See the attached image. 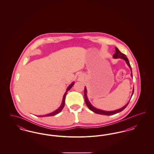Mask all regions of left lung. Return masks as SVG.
Wrapping results in <instances>:
<instances>
[{
	"label": "left lung",
	"instance_id": "8db88e82",
	"mask_svg": "<svg viewBox=\"0 0 154 154\" xmlns=\"http://www.w3.org/2000/svg\"><path fill=\"white\" fill-rule=\"evenodd\" d=\"M115 49H116V52H115V54H114V55H113L114 58H122L124 60H125V62H126V64L128 65V66L129 67V68H130V69H131V76L133 77V75H132V68H131V65H130V63H129V62L128 59V58L126 57V56L125 54H122V52H121L119 51V50L118 49L117 47H116ZM133 92H134V88H133V89L132 96V95H133ZM84 97H85V103H86L87 106H88V108H89L90 110H91V111H92L93 112H95L96 114H101V115H105V116H111V115H114V114H117V113H118V112L122 111V110H124L127 107V106H128V104H129V102L125 106H124L122 108H121V109H120L115 110V111H104V110L97 109H96L95 107H94L91 104V103L89 102V100H88L87 96V88H86V87H85V88H84Z\"/></svg>",
	"mask_w": 154,
	"mask_h": 154
}]
</instances>
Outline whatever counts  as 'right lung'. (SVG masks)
Instances as JSON below:
<instances>
[{
	"instance_id": "add662e5",
	"label": "right lung",
	"mask_w": 154,
	"mask_h": 154,
	"mask_svg": "<svg viewBox=\"0 0 154 154\" xmlns=\"http://www.w3.org/2000/svg\"><path fill=\"white\" fill-rule=\"evenodd\" d=\"M74 84V82H72L68 87L67 88V89H66V92L65 93V94H64V95H63V100H62V104H61V105H60V106L59 107L58 109H57V110H55V111H54V112H52L51 113H50V114H46V115H43V116H38V117H50V116H55L56 114H58V113H59L62 109H63V107H64V106H65V97H66V94H67V92L70 89V88H72L73 86V85Z\"/></svg>"
}]
</instances>
